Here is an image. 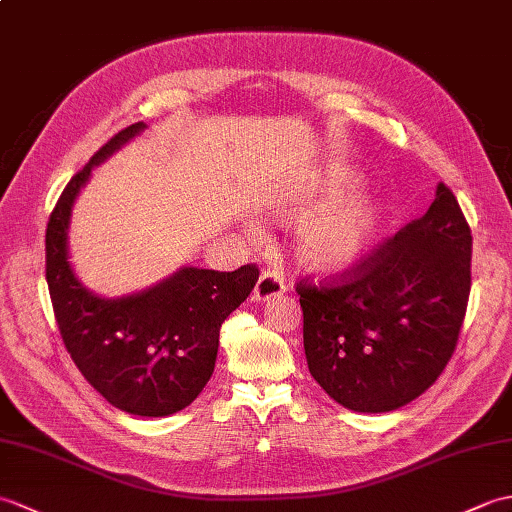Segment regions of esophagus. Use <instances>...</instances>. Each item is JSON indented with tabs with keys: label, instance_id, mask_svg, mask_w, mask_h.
Segmentation results:
<instances>
[{
	"label": "esophagus",
	"instance_id": "obj_1",
	"mask_svg": "<svg viewBox=\"0 0 512 512\" xmlns=\"http://www.w3.org/2000/svg\"><path fill=\"white\" fill-rule=\"evenodd\" d=\"M285 292V285L283 279L272 275V272H261V277L255 283V290H253V301L257 303H266L270 299H275V296H281Z\"/></svg>",
	"mask_w": 512,
	"mask_h": 512
}]
</instances>
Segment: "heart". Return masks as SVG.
<instances>
[{
  "label": "heart",
  "mask_w": 512,
  "mask_h": 512,
  "mask_svg": "<svg viewBox=\"0 0 512 512\" xmlns=\"http://www.w3.org/2000/svg\"><path fill=\"white\" fill-rule=\"evenodd\" d=\"M360 181L353 174H338L320 192L294 194L279 207L283 218L310 213L294 235V257L318 277H342L358 268L388 231L390 216L384 205L353 200Z\"/></svg>",
  "instance_id": "b5f03b06"
}]
</instances>
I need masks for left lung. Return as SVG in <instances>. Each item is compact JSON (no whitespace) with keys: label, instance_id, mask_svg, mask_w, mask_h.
<instances>
[{"label":"left lung","instance_id":"8db88e82","mask_svg":"<svg viewBox=\"0 0 512 512\" xmlns=\"http://www.w3.org/2000/svg\"><path fill=\"white\" fill-rule=\"evenodd\" d=\"M471 290V229L438 183L425 216L368 255L338 285L299 283L312 377L353 412H390L443 373Z\"/></svg>","mask_w":512,"mask_h":512}]
</instances>
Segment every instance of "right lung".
<instances>
[{
  "instance_id": "obj_1",
  "label": "right lung",
  "mask_w": 512,
  "mask_h": 512,
  "mask_svg": "<svg viewBox=\"0 0 512 512\" xmlns=\"http://www.w3.org/2000/svg\"><path fill=\"white\" fill-rule=\"evenodd\" d=\"M144 130V122L120 130L67 183L47 222L45 279L65 347L87 382L128 414L168 417L209 382L224 318L246 301L259 270L253 264L233 272L183 266L115 299L82 285L69 264L71 209L95 165Z\"/></svg>"
}]
</instances>
